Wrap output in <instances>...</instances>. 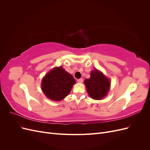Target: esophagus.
Returning a JSON list of instances; mask_svg holds the SVG:
<instances>
[{
  "label": "esophagus",
  "mask_w": 150,
  "mask_h": 150,
  "mask_svg": "<svg viewBox=\"0 0 150 150\" xmlns=\"http://www.w3.org/2000/svg\"><path fill=\"white\" fill-rule=\"evenodd\" d=\"M78 83H82L83 82V79L82 78L78 79Z\"/></svg>",
  "instance_id": "1"
}]
</instances>
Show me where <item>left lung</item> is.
Wrapping results in <instances>:
<instances>
[{"mask_svg": "<svg viewBox=\"0 0 150 150\" xmlns=\"http://www.w3.org/2000/svg\"><path fill=\"white\" fill-rule=\"evenodd\" d=\"M91 77L84 80L86 90L91 98L101 99L107 94L110 86V81L100 71H92Z\"/></svg>", "mask_w": 150, "mask_h": 150, "instance_id": "left-lung-1", "label": "left lung"}]
</instances>
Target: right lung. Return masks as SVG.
I'll use <instances>...</instances> for the list:
<instances>
[{
	"label": "right lung",
	"mask_w": 150,
	"mask_h": 150,
	"mask_svg": "<svg viewBox=\"0 0 150 150\" xmlns=\"http://www.w3.org/2000/svg\"><path fill=\"white\" fill-rule=\"evenodd\" d=\"M76 81L71 74L60 66L47 73L42 79V91L49 99L61 101L69 94Z\"/></svg>",
	"instance_id": "obj_1"
}]
</instances>
